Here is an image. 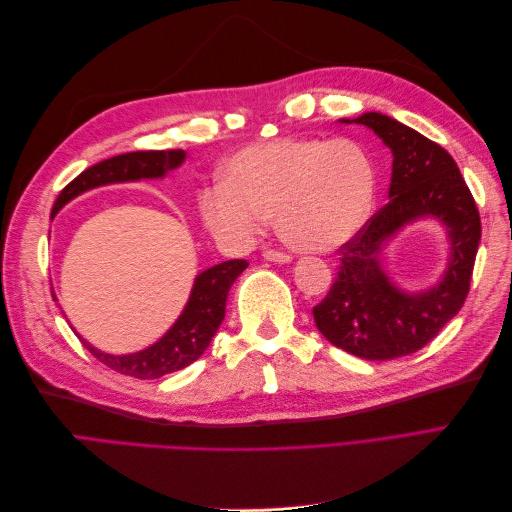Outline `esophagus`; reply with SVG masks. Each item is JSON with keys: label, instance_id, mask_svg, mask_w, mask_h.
Returning a JSON list of instances; mask_svg holds the SVG:
<instances>
[{"label": "esophagus", "instance_id": "obj_1", "mask_svg": "<svg viewBox=\"0 0 512 512\" xmlns=\"http://www.w3.org/2000/svg\"><path fill=\"white\" fill-rule=\"evenodd\" d=\"M262 256H265L271 262H290L292 260L290 254L280 252V250H265V252H262Z\"/></svg>", "mask_w": 512, "mask_h": 512}]
</instances>
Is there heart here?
Instances as JSON below:
<instances>
[{"instance_id":"1","label":"heart","mask_w":512,"mask_h":512,"mask_svg":"<svg viewBox=\"0 0 512 512\" xmlns=\"http://www.w3.org/2000/svg\"><path fill=\"white\" fill-rule=\"evenodd\" d=\"M226 183L200 196V213L215 235L250 243L267 218L297 250L329 252L367 218L374 164L348 138H277L241 149L226 164Z\"/></svg>"}]
</instances>
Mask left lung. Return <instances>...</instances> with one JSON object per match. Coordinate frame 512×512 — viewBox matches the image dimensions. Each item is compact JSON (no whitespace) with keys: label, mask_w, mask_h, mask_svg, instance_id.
Here are the masks:
<instances>
[{"label":"left lung","mask_w":512,"mask_h":512,"mask_svg":"<svg viewBox=\"0 0 512 512\" xmlns=\"http://www.w3.org/2000/svg\"><path fill=\"white\" fill-rule=\"evenodd\" d=\"M352 123L371 128L391 147V200L337 250L339 271L314 307V320L333 346L359 359L389 361L421 350L457 316L470 292L480 215L451 153L438 143L382 113H363ZM425 214L447 226L452 258L438 287L406 295L381 271L379 250L401 225Z\"/></svg>","instance_id":"left-lung-1"}]
</instances>
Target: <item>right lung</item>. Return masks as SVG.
Masks as SVG:
<instances>
[{"label":"right lung","mask_w":512,"mask_h":512,"mask_svg":"<svg viewBox=\"0 0 512 512\" xmlns=\"http://www.w3.org/2000/svg\"><path fill=\"white\" fill-rule=\"evenodd\" d=\"M183 158V149L130 151L89 166L59 192L51 211V220L68 200L91 188L117 181L164 177L168 170L177 168L183 162ZM245 267L247 260H226L200 273L194 282L190 301L185 305L179 320L173 324V329H170L160 342L141 352L123 356L106 354L96 350L94 346H89L85 339H81V342L100 363L119 371L123 376L153 380L166 374H173V371H179L194 363L198 356L207 350V346L211 344V337L220 329V324L224 320L228 290Z\"/></svg>","instance_id":"obj_1"}]
</instances>
